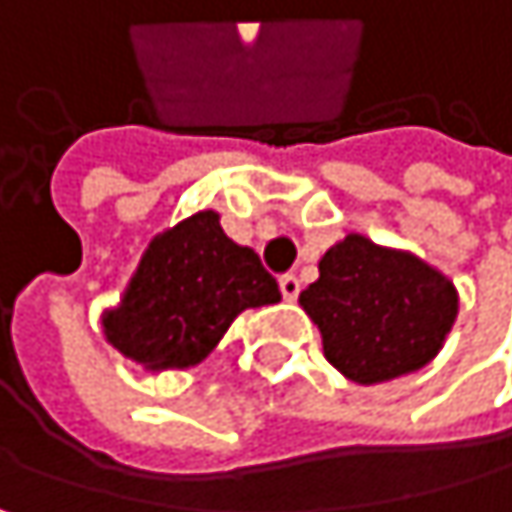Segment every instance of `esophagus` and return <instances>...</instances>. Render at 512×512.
Instances as JSON below:
<instances>
[{"label":"esophagus","instance_id":"esophagus-1","mask_svg":"<svg viewBox=\"0 0 512 512\" xmlns=\"http://www.w3.org/2000/svg\"><path fill=\"white\" fill-rule=\"evenodd\" d=\"M280 292H283V298H286V301H295V298H298V292H301L298 277H295V274H283V277H280Z\"/></svg>","mask_w":512,"mask_h":512}]
</instances>
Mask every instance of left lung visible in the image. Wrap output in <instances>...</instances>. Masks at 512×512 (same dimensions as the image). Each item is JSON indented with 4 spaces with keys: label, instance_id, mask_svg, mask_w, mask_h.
<instances>
[{
    "label": "left lung",
    "instance_id": "1",
    "mask_svg": "<svg viewBox=\"0 0 512 512\" xmlns=\"http://www.w3.org/2000/svg\"><path fill=\"white\" fill-rule=\"evenodd\" d=\"M298 301L323 335L326 359L362 386L428 365L459 313L456 286L440 271L362 235L326 250L319 280Z\"/></svg>",
    "mask_w": 512,
    "mask_h": 512
}]
</instances>
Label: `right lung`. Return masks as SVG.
Returning <instances> with one entry per match:
<instances>
[{"mask_svg":"<svg viewBox=\"0 0 512 512\" xmlns=\"http://www.w3.org/2000/svg\"><path fill=\"white\" fill-rule=\"evenodd\" d=\"M280 301L277 280L250 247L226 238L214 211L156 235L120 307L102 316L105 338L150 368L199 365L247 307Z\"/></svg>","mask_w":512,"mask_h":512,"instance_id":"obj_1","label":"right lung"}]
</instances>
